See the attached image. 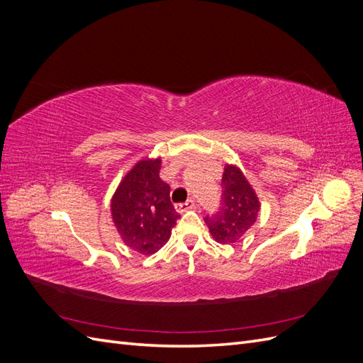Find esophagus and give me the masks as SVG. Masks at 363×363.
<instances>
[{
    "label": "esophagus",
    "instance_id": "esophagus-1",
    "mask_svg": "<svg viewBox=\"0 0 363 363\" xmlns=\"http://www.w3.org/2000/svg\"><path fill=\"white\" fill-rule=\"evenodd\" d=\"M195 207V201L194 200H188L186 203H182V204H177L175 206V208H177L179 213H183L186 211H191V208Z\"/></svg>",
    "mask_w": 363,
    "mask_h": 363
}]
</instances>
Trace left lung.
Masks as SVG:
<instances>
[{"instance_id": "8db88e82", "label": "left lung", "mask_w": 363, "mask_h": 363, "mask_svg": "<svg viewBox=\"0 0 363 363\" xmlns=\"http://www.w3.org/2000/svg\"><path fill=\"white\" fill-rule=\"evenodd\" d=\"M223 188L221 208L216 215L206 216L204 223L216 242L235 244L255 225L260 201L242 169L236 164L225 163Z\"/></svg>"}]
</instances>
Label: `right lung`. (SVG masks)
Wrapping results in <instances>:
<instances>
[{
	"instance_id": "right-lung-1",
	"label": "right lung",
	"mask_w": 363,
	"mask_h": 363,
	"mask_svg": "<svg viewBox=\"0 0 363 363\" xmlns=\"http://www.w3.org/2000/svg\"><path fill=\"white\" fill-rule=\"evenodd\" d=\"M162 159L136 162L111 200L113 224L123 242L144 256L155 255L171 238L180 215L169 199V184L159 177Z\"/></svg>"
}]
</instances>
